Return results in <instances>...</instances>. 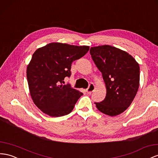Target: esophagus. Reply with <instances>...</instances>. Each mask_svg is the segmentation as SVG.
<instances>
[{
    "mask_svg": "<svg viewBox=\"0 0 158 158\" xmlns=\"http://www.w3.org/2000/svg\"><path fill=\"white\" fill-rule=\"evenodd\" d=\"M95 89H96V86L92 83H91V84H89V86L86 89V91L88 94H91L92 92H93L95 90Z\"/></svg>",
    "mask_w": 158,
    "mask_h": 158,
    "instance_id": "1",
    "label": "esophagus"
}]
</instances>
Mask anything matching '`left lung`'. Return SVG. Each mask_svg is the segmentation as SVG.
<instances>
[{"mask_svg":"<svg viewBox=\"0 0 158 158\" xmlns=\"http://www.w3.org/2000/svg\"><path fill=\"white\" fill-rule=\"evenodd\" d=\"M93 61L102 72L106 96L95 102L99 111L110 116L120 114L129 107L139 85V66L130 54L109 45L92 47Z\"/></svg>","mask_w":158,"mask_h":158,"instance_id":"left-lung-1","label":"left lung"}]
</instances>
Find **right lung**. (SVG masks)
Segmentation results:
<instances>
[{
    "label": "right lung",
    "instance_id": "add662e5",
    "mask_svg": "<svg viewBox=\"0 0 158 158\" xmlns=\"http://www.w3.org/2000/svg\"><path fill=\"white\" fill-rule=\"evenodd\" d=\"M88 46L52 42L37 49L27 69L29 91L34 103L42 112L52 117L70 114L83 95L64 78L71 76L73 61L84 56Z\"/></svg>",
    "mask_w": 158,
    "mask_h": 158
}]
</instances>
